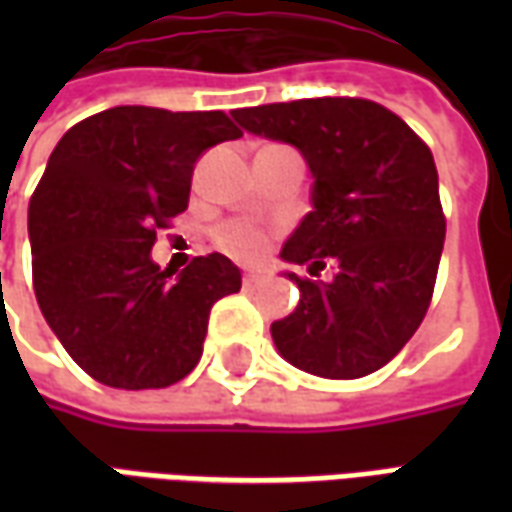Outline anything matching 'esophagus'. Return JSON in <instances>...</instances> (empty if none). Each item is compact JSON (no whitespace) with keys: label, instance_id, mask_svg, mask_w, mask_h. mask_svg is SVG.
Listing matches in <instances>:
<instances>
[{"label":"esophagus","instance_id":"obj_1","mask_svg":"<svg viewBox=\"0 0 512 512\" xmlns=\"http://www.w3.org/2000/svg\"><path fill=\"white\" fill-rule=\"evenodd\" d=\"M263 282H266V279L260 277V274H244V279H241V285H244V290H249V293L263 288Z\"/></svg>","mask_w":512,"mask_h":512}]
</instances>
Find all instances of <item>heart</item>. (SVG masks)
Listing matches in <instances>:
<instances>
[{
	"instance_id": "heart-1",
	"label": "heart",
	"mask_w": 512,
	"mask_h": 512,
	"mask_svg": "<svg viewBox=\"0 0 512 512\" xmlns=\"http://www.w3.org/2000/svg\"><path fill=\"white\" fill-rule=\"evenodd\" d=\"M216 246L222 249L224 255L235 257L241 263H255L266 255L268 238L263 230H257L246 222H230L219 227L216 233Z\"/></svg>"
}]
</instances>
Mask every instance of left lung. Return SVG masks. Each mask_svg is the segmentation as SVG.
Instances as JSON below:
<instances>
[{"label":"left lung","mask_w":512,"mask_h":512,"mask_svg":"<svg viewBox=\"0 0 512 512\" xmlns=\"http://www.w3.org/2000/svg\"><path fill=\"white\" fill-rule=\"evenodd\" d=\"M252 134L290 142L315 178V211L282 246L296 310L271 323L279 354L321 378L376 373L414 337L433 299L447 219L430 147L367 98H301L235 109Z\"/></svg>","instance_id":"8db88e82"}]
</instances>
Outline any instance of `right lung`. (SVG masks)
<instances>
[{"instance_id": "1", "label": "right lung", "mask_w": 512, "mask_h": 512, "mask_svg": "<svg viewBox=\"0 0 512 512\" xmlns=\"http://www.w3.org/2000/svg\"><path fill=\"white\" fill-rule=\"evenodd\" d=\"M224 112L115 106L62 136L29 200L40 312L87 376L115 389H164L197 367L208 315L241 290L219 252L161 271L156 233L186 211L208 147L238 139Z\"/></svg>"}]
</instances>
